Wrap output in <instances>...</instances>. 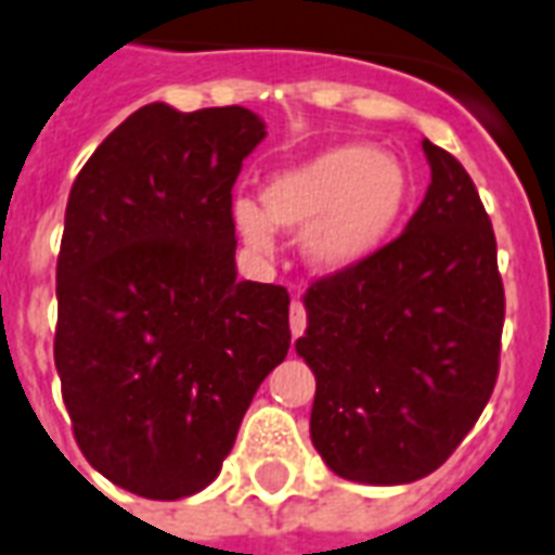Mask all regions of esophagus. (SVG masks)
I'll list each match as a JSON object with an SVG mask.
<instances>
[{
  "label": "esophagus",
  "mask_w": 555,
  "mask_h": 555,
  "mask_svg": "<svg viewBox=\"0 0 555 555\" xmlns=\"http://www.w3.org/2000/svg\"><path fill=\"white\" fill-rule=\"evenodd\" d=\"M306 320H309L306 306H302L299 299H294V302H291V335H294V338H299V335L306 332Z\"/></svg>",
  "instance_id": "1"
}]
</instances>
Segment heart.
<instances>
[{"label": "heart", "mask_w": 555, "mask_h": 555, "mask_svg": "<svg viewBox=\"0 0 555 555\" xmlns=\"http://www.w3.org/2000/svg\"><path fill=\"white\" fill-rule=\"evenodd\" d=\"M412 199L405 164L367 143H338L276 173L256 199L232 203L246 246L270 253L279 229H302V256L320 273H344L376 256Z\"/></svg>", "instance_id": "b5f03b06"}]
</instances>
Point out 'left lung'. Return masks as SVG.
<instances>
[{
    "label": "left lung",
    "mask_w": 555,
    "mask_h": 555,
    "mask_svg": "<svg viewBox=\"0 0 555 555\" xmlns=\"http://www.w3.org/2000/svg\"><path fill=\"white\" fill-rule=\"evenodd\" d=\"M421 208L364 264L306 291L311 444L344 479L405 486L462 444L500 371L503 279L474 179L424 141Z\"/></svg>",
    "instance_id": "8db88e82"
}]
</instances>
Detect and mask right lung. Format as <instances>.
Masks as SVG:
<instances>
[{"mask_svg": "<svg viewBox=\"0 0 555 555\" xmlns=\"http://www.w3.org/2000/svg\"><path fill=\"white\" fill-rule=\"evenodd\" d=\"M241 105H143L73 182L55 367L90 465L146 500L203 491L288 356L291 297L241 282L232 188L264 141Z\"/></svg>", "mask_w": 555, "mask_h": 555, "instance_id": "right-lung-1", "label": "right lung"}]
</instances>
